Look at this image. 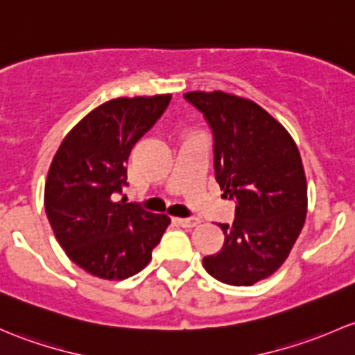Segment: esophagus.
I'll list each match as a JSON object with an SVG mask.
<instances>
[{
    "mask_svg": "<svg viewBox=\"0 0 355 355\" xmlns=\"http://www.w3.org/2000/svg\"><path fill=\"white\" fill-rule=\"evenodd\" d=\"M178 224L181 225V227H186V229H193V227H196V225L200 224V220L198 218H195V217H184V218H178Z\"/></svg>",
    "mask_w": 355,
    "mask_h": 355,
    "instance_id": "1",
    "label": "esophagus"
}]
</instances>
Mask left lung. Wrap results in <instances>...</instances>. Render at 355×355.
Masks as SVG:
<instances>
[{"label":"left lung","mask_w":355,"mask_h":355,"mask_svg":"<svg viewBox=\"0 0 355 355\" xmlns=\"http://www.w3.org/2000/svg\"><path fill=\"white\" fill-rule=\"evenodd\" d=\"M184 98L210 126L215 179L236 202L232 224H218L220 251L203 266L229 286H253L280 268L304 225L308 186L297 145L253 101L220 90Z\"/></svg>","instance_id":"left-lung-1"}]
</instances>
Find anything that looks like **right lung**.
<instances>
[{"mask_svg":"<svg viewBox=\"0 0 355 355\" xmlns=\"http://www.w3.org/2000/svg\"><path fill=\"white\" fill-rule=\"evenodd\" d=\"M171 94L104 102L67 135L49 167L44 207L58 243L90 275L123 280L144 270L171 224L118 200L131 148L164 114Z\"/></svg>","mask_w":355,"mask_h":355,"instance_id":"obj_1","label":"right lung"}]
</instances>
